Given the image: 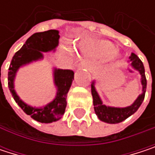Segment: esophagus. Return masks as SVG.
I'll list each match as a JSON object with an SVG mask.
<instances>
[{
	"mask_svg": "<svg viewBox=\"0 0 155 155\" xmlns=\"http://www.w3.org/2000/svg\"><path fill=\"white\" fill-rule=\"evenodd\" d=\"M79 66L80 67H82V68H89V63L88 62H85V61L81 62L80 64H79Z\"/></svg>",
	"mask_w": 155,
	"mask_h": 155,
	"instance_id": "esophagus-1",
	"label": "esophagus"
}]
</instances>
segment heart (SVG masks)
<instances>
[{
    "label": "heart",
    "instance_id": "b5f03b06",
    "mask_svg": "<svg viewBox=\"0 0 155 155\" xmlns=\"http://www.w3.org/2000/svg\"><path fill=\"white\" fill-rule=\"evenodd\" d=\"M116 50L114 44L104 39L91 40L85 48L83 53L91 57L94 58H104L108 57V60L115 61L118 58V54Z\"/></svg>",
    "mask_w": 155,
    "mask_h": 155
}]
</instances>
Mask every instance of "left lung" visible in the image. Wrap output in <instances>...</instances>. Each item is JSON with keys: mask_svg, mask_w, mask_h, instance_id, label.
I'll return each instance as SVG.
<instances>
[{"mask_svg": "<svg viewBox=\"0 0 155 155\" xmlns=\"http://www.w3.org/2000/svg\"><path fill=\"white\" fill-rule=\"evenodd\" d=\"M129 58L131 61V65L136 70H137L141 74V83L143 86L142 94H140L132 105L126 107V108H115V107H108V106L102 104V101H101L98 92L95 90L94 81H92L91 94H92V98H93L94 110H95V113L98 116L99 119L103 122H106L108 124H117V123L124 121L125 119L129 117L131 115H133L135 112H137V110L139 108L143 99H144L147 82H146V78H145V74H144L143 64L142 61L139 59V57L133 53Z\"/></svg>", "mask_w": 155, "mask_h": 155, "instance_id": "8db88e82", "label": "left lung"}]
</instances>
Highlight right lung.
Segmentation results:
<instances>
[{
    "instance_id": "1",
    "label": "right lung",
    "mask_w": 155,
    "mask_h": 155,
    "mask_svg": "<svg viewBox=\"0 0 155 155\" xmlns=\"http://www.w3.org/2000/svg\"><path fill=\"white\" fill-rule=\"evenodd\" d=\"M59 38V31L54 29L33 34L28 38L23 47L16 52L9 67L8 86L16 103L27 115H29L33 119L40 123H52L60 119L64 114L66 97L74 77V73L72 70L54 69V81L57 88V92L54 101L42 108L31 107L19 99L14 90V79L20 66L42 59L43 52L54 50L58 46Z\"/></svg>"
}]
</instances>
